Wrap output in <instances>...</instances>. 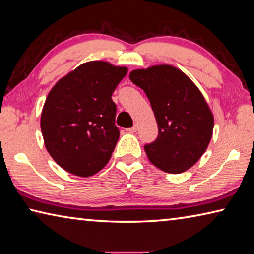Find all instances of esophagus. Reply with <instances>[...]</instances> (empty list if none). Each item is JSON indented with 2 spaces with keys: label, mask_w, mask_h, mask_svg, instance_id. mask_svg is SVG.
Returning a JSON list of instances; mask_svg holds the SVG:
<instances>
[{
  "label": "esophagus",
  "mask_w": 254,
  "mask_h": 254,
  "mask_svg": "<svg viewBox=\"0 0 254 254\" xmlns=\"http://www.w3.org/2000/svg\"><path fill=\"white\" fill-rule=\"evenodd\" d=\"M127 131H129V132H136V131H137V126H136V125H134V126H132L131 128H128Z\"/></svg>",
  "instance_id": "1"
}]
</instances>
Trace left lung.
<instances>
[{
  "label": "left lung",
  "mask_w": 254,
  "mask_h": 254,
  "mask_svg": "<svg viewBox=\"0 0 254 254\" xmlns=\"http://www.w3.org/2000/svg\"><path fill=\"white\" fill-rule=\"evenodd\" d=\"M129 78L145 91L157 122V139L145 145L149 162L170 174L190 170L205 153L214 127L201 90L171 64L132 70Z\"/></svg>",
  "instance_id": "left-lung-1"
}]
</instances>
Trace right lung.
I'll list each match as a JSON object with an SVG mask.
<instances>
[{
    "label": "right lung",
    "mask_w": 254,
    "mask_h": 254,
    "mask_svg": "<svg viewBox=\"0 0 254 254\" xmlns=\"http://www.w3.org/2000/svg\"><path fill=\"white\" fill-rule=\"evenodd\" d=\"M127 71L107 61L84 62L48 93L40 126L48 153L64 171L89 177L109 162L119 138L111 95Z\"/></svg>",
    "instance_id": "add662e5"
}]
</instances>
